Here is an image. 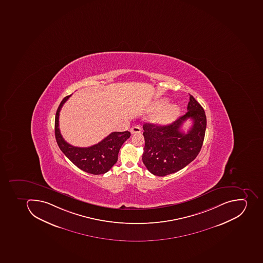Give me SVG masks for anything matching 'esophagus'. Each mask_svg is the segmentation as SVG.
Masks as SVG:
<instances>
[{
  "mask_svg": "<svg viewBox=\"0 0 263 263\" xmlns=\"http://www.w3.org/2000/svg\"><path fill=\"white\" fill-rule=\"evenodd\" d=\"M132 134H135V133H140L141 132V128L140 126H133L130 130Z\"/></svg>",
  "mask_w": 263,
  "mask_h": 263,
  "instance_id": "esophagus-1",
  "label": "esophagus"
}]
</instances>
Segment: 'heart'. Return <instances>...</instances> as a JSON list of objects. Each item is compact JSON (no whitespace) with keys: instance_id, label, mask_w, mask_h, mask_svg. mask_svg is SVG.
<instances>
[{"instance_id":"1","label":"heart","mask_w":263,"mask_h":263,"mask_svg":"<svg viewBox=\"0 0 263 263\" xmlns=\"http://www.w3.org/2000/svg\"><path fill=\"white\" fill-rule=\"evenodd\" d=\"M154 107L158 111L153 117V121L159 125L171 123L180 114L179 107L176 105H170L169 101L167 99L157 101L155 103Z\"/></svg>"}]
</instances>
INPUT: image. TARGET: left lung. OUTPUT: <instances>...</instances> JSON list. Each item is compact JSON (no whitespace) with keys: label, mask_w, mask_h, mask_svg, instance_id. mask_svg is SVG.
I'll list each match as a JSON object with an SVG mask.
<instances>
[{"label":"left lung","mask_w":263,"mask_h":263,"mask_svg":"<svg viewBox=\"0 0 263 263\" xmlns=\"http://www.w3.org/2000/svg\"><path fill=\"white\" fill-rule=\"evenodd\" d=\"M188 111L166 126L145 123L142 160L148 171L157 176H165L183 169L196 158L204 139L207 119L203 107L190 94ZM188 119L193 121L187 134L181 127Z\"/></svg>","instance_id":"left-lung-1"}]
</instances>
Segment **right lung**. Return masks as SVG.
<instances>
[{
    "mask_svg": "<svg viewBox=\"0 0 263 263\" xmlns=\"http://www.w3.org/2000/svg\"><path fill=\"white\" fill-rule=\"evenodd\" d=\"M70 96L65 97L63 99L56 111L54 134L59 147L66 157L82 171L92 175L105 174L118 161L120 148L130 137V133L128 130L111 133L103 141L89 147H77L68 144L60 134L59 117L63 105Z\"/></svg>",
    "mask_w": 263,
    "mask_h": 263,
    "instance_id": "obj_1",
    "label": "right lung"
}]
</instances>
